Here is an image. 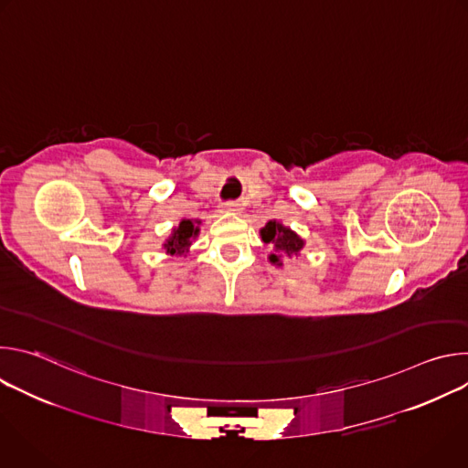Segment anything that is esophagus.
<instances>
[{
	"instance_id": "esophagus-1",
	"label": "esophagus",
	"mask_w": 468,
	"mask_h": 468,
	"mask_svg": "<svg viewBox=\"0 0 468 468\" xmlns=\"http://www.w3.org/2000/svg\"><path fill=\"white\" fill-rule=\"evenodd\" d=\"M220 211H222V213H235V211H239V207H237L235 202H226V204H222Z\"/></svg>"
}]
</instances>
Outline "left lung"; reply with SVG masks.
I'll return each instance as SVG.
<instances>
[{"label": "left lung", "mask_w": 468, "mask_h": 468, "mask_svg": "<svg viewBox=\"0 0 468 468\" xmlns=\"http://www.w3.org/2000/svg\"><path fill=\"white\" fill-rule=\"evenodd\" d=\"M261 239L264 244L274 246V253L269 255V261L278 266H283L282 257L298 255L305 244L300 235H296L291 228H287L276 220L266 222V226L261 229Z\"/></svg>", "instance_id": "1"}]
</instances>
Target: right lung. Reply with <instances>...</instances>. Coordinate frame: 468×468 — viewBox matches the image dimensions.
Returning <instances> with one entry per match:
<instances>
[{"label": "right lung", "instance_id": "add662e5", "mask_svg": "<svg viewBox=\"0 0 468 468\" xmlns=\"http://www.w3.org/2000/svg\"><path fill=\"white\" fill-rule=\"evenodd\" d=\"M199 233V220H188L183 218L177 228L172 229V235L165 240L163 248L168 255H183L188 251L192 239H196Z\"/></svg>", "mask_w": 468, "mask_h": 468}]
</instances>
